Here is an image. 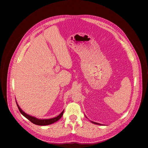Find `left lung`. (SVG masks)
I'll return each mask as SVG.
<instances>
[{"label":"left lung","mask_w":148,"mask_h":148,"mask_svg":"<svg viewBox=\"0 0 148 148\" xmlns=\"http://www.w3.org/2000/svg\"><path fill=\"white\" fill-rule=\"evenodd\" d=\"M92 123H94V124H97V125H101V124H100V123H97V122H92V121H91Z\"/></svg>","instance_id":"left-lung-1"}]
</instances>
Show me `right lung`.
Segmentation results:
<instances>
[{"mask_svg": "<svg viewBox=\"0 0 148 148\" xmlns=\"http://www.w3.org/2000/svg\"><path fill=\"white\" fill-rule=\"evenodd\" d=\"M17 106L18 107V109L19 110V111L20 112V113L22 114L24 116H25L27 119H28L30 122H32L33 123L35 124V125H41V126H44V125H50L56 122H57V121H58L61 116L63 115V113H64V111H63L58 116L53 118H51V119H37L35 117L32 116L27 114H26L25 112H23L22 109L20 108V107L18 106V105L17 103Z\"/></svg>", "mask_w": 148, "mask_h": 148, "instance_id": "right-lung-1", "label": "right lung"}]
</instances>
